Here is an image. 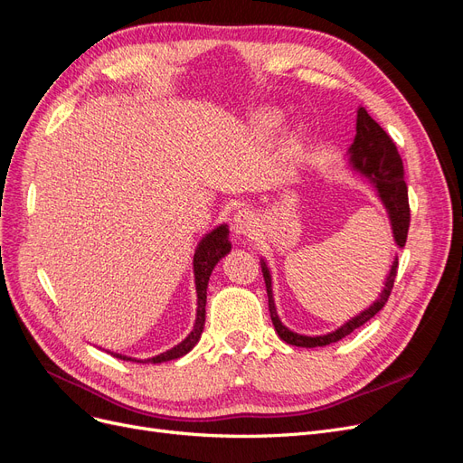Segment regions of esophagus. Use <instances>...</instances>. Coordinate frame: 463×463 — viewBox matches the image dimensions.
I'll use <instances>...</instances> for the list:
<instances>
[{
  "label": "esophagus",
  "instance_id": "obj_1",
  "mask_svg": "<svg viewBox=\"0 0 463 463\" xmlns=\"http://www.w3.org/2000/svg\"><path fill=\"white\" fill-rule=\"evenodd\" d=\"M255 223H257L255 214L250 213L249 208H243L233 216V232L241 233V235H249L250 232L255 230Z\"/></svg>",
  "mask_w": 463,
  "mask_h": 463
}]
</instances>
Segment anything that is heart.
Masks as SVG:
<instances>
[{
    "label": "heart",
    "mask_w": 463,
    "mask_h": 463,
    "mask_svg": "<svg viewBox=\"0 0 463 463\" xmlns=\"http://www.w3.org/2000/svg\"><path fill=\"white\" fill-rule=\"evenodd\" d=\"M279 119L282 118H279V114L274 109H264L257 116V121L262 129H276L279 125Z\"/></svg>",
    "instance_id": "b5f03b06"
}]
</instances>
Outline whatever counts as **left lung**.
Instances as JSON below:
<instances>
[{"label":"left lung","instance_id":"1","mask_svg":"<svg viewBox=\"0 0 463 463\" xmlns=\"http://www.w3.org/2000/svg\"><path fill=\"white\" fill-rule=\"evenodd\" d=\"M357 135L354 138V145L349 148V160H352L355 170L361 174H365L378 191V197L383 199V204L386 206L390 222H392V232H394V240L398 247L405 245V240H408V230H410V201H408V185H405V172H403V162L398 154V148L392 141L390 135L378 125L369 114L365 108L357 109ZM262 276H264V284H266V293H269V309H270V318L272 325L278 332L279 338H282L286 344L298 345V347H322L338 342L345 338L347 334H352L355 328L365 325L367 320H371L378 311L386 305L392 288H394V279L398 274V259L392 262L390 274L386 278L384 289L367 311H363L361 315L354 317L342 328L335 332H330L326 335H301L288 330L282 320L278 318L276 307H274V298H272V279L270 272L266 262H260Z\"/></svg>","mask_w":463,"mask_h":463}]
</instances>
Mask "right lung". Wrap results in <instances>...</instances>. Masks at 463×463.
Returning <instances> with one entry per match:
<instances>
[{
  "instance_id": "add662e5",
  "label": "right lung",
  "mask_w": 463,
  "mask_h": 463,
  "mask_svg": "<svg viewBox=\"0 0 463 463\" xmlns=\"http://www.w3.org/2000/svg\"><path fill=\"white\" fill-rule=\"evenodd\" d=\"M228 228L226 226H220L214 232H210L206 237H203V241L199 243L197 250H194V259H193V266H194V284H197V298H199V309H197V320H194V326L193 332L187 335V338L177 344L175 347H172L170 352H164L156 357L148 359L150 363H162V361H172L177 359L181 355H185L187 352H191L193 345L199 342L203 328H204V307H206V288H208V279L210 274H213L214 266L218 264V260L230 253L232 243L228 240ZM114 357L119 359H131V357H125L119 354H114Z\"/></svg>"
}]
</instances>
